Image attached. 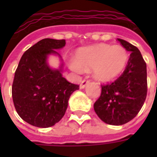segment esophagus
I'll return each mask as SVG.
<instances>
[{
	"label": "esophagus",
	"mask_w": 157,
	"mask_h": 157,
	"mask_svg": "<svg viewBox=\"0 0 157 157\" xmlns=\"http://www.w3.org/2000/svg\"><path fill=\"white\" fill-rule=\"evenodd\" d=\"M90 83V81L88 80H83L82 82H81V84H80V88L83 89L85 88L86 86H87Z\"/></svg>",
	"instance_id": "34e87169"
}]
</instances>
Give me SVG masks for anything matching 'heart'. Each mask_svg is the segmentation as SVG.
I'll return each mask as SVG.
<instances>
[{
    "instance_id": "heart-1",
    "label": "heart",
    "mask_w": 157,
    "mask_h": 157,
    "mask_svg": "<svg viewBox=\"0 0 157 157\" xmlns=\"http://www.w3.org/2000/svg\"><path fill=\"white\" fill-rule=\"evenodd\" d=\"M128 60V52L121 45L98 44L80 48L75 60L70 63V68L76 72L93 69L96 80L108 82L121 75Z\"/></svg>"
}]
</instances>
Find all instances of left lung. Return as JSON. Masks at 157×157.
<instances>
[{
    "label": "left lung",
    "instance_id": "1",
    "mask_svg": "<svg viewBox=\"0 0 157 157\" xmlns=\"http://www.w3.org/2000/svg\"><path fill=\"white\" fill-rule=\"evenodd\" d=\"M123 47L130 52L124 71L115 82L102 86V92L94 103V110L106 124L122 125L138 114L147 94L146 64L135 46L118 39Z\"/></svg>",
    "mask_w": 157,
    "mask_h": 157
}]
</instances>
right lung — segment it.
<instances>
[{
	"label": "right lung",
	"mask_w": 157,
	"mask_h": 157,
	"mask_svg": "<svg viewBox=\"0 0 157 157\" xmlns=\"http://www.w3.org/2000/svg\"><path fill=\"white\" fill-rule=\"evenodd\" d=\"M65 39H44L22 55L12 84V99L18 115L29 124L48 128L58 123L68 107V101L79 86L63 77V60L57 49L64 48ZM57 56L61 65L53 68L48 62Z\"/></svg>",
	"instance_id": "1"
}]
</instances>
